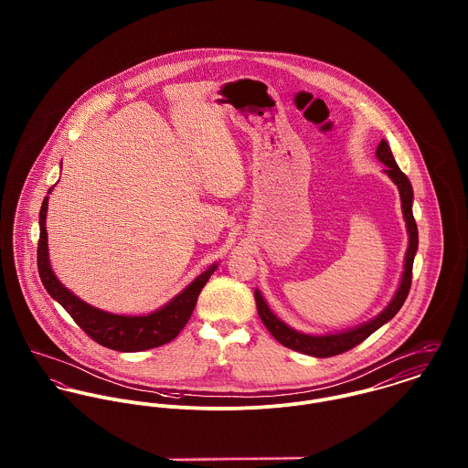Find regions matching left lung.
Segmentation results:
<instances>
[{
    "label": "left lung",
    "instance_id": "left-lung-1",
    "mask_svg": "<svg viewBox=\"0 0 468 468\" xmlns=\"http://www.w3.org/2000/svg\"><path fill=\"white\" fill-rule=\"evenodd\" d=\"M377 156L382 164L388 165L386 173L389 175V178L399 186L401 198V210H403V218L407 223V232H409V247H407V254H405V270L401 275L400 288L397 292V295L393 297V301L389 303V306L373 321L366 323L364 326H358L355 330L344 332V334L323 335V336H314V335H304L288 328L282 321H279L268 308L265 299L261 297V293L256 290L254 297H256V306H258V314L263 321V324L267 326L268 332L273 335V338L277 342H281L284 347H290L293 351L304 353V355H312L317 358H328L340 355L344 351H349L351 347L358 346L360 342H364L369 335L377 332L382 324H386L388 321H391L407 299L409 290H410V282H412V263H414V254L418 250V227L412 216V187L409 178L400 171V167L397 165L391 147L388 145L386 140H382L378 144L377 149Z\"/></svg>",
    "mask_w": 468,
    "mask_h": 468
}]
</instances>
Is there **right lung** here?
Here are the masks:
<instances>
[{"mask_svg":"<svg viewBox=\"0 0 468 468\" xmlns=\"http://www.w3.org/2000/svg\"><path fill=\"white\" fill-rule=\"evenodd\" d=\"M50 193V191H48ZM47 208L48 197H45L39 212V241H37V270L47 292L67 310L77 326L97 344L115 351H144L164 346L180 334L193 315L198 295L208 277L214 273L216 265L205 270L180 295L160 308L154 314L142 317L115 315L97 310L79 297H75L56 277L48 261L47 243Z\"/></svg>","mask_w":468,"mask_h":468,"instance_id":"obj_1","label":"right lung"}]
</instances>
